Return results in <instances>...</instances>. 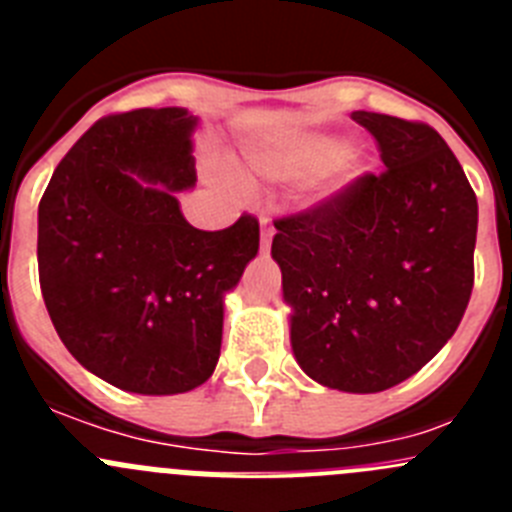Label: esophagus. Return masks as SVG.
Wrapping results in <instances>:
<instances>
[{
    "mask_svg": "<svg viewBox=\"0 0 512 512\" xmlns=\"http://www.w3.org/2000/svg\"><path fill=\"white\" fill-rule=\"evenodd\" d=\"M274 233H277V230H274V225H271L266 217H261V251H269Z\"/></svg>",
    "mask_w": 512,
    "mask_h": 512,
    "instance_id": "esophagus-1",
    "label": "esophagus"
}]
</instances>
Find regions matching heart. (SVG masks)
<instances>
[{"mask_svg":"<svg viewBox=\"0 0 512 512\" xmlns=\"http://www.w3.org/2000/svg\"><path fill=\"white\" fill-rule=\"evenodd\" d=\"M248 164L256 174L277 179V182L312 176L330 165L323 182L312 189L310 205H325L341 197L364 171V161L356 153H348V140L330 133L305 135L269 151H256L248 156Z\"/></svg>","mask_w":512,"mask_h":512,"instance_id":"obj_1","label":"heart"}]
</instances>
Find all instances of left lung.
I'll return each instance as SVG.
<instances>
[{"instance_id":"1","label":"left lung","mask_w":512,"mask_h":512,"mask_svg":"<svg viewBox=\"0 0 512 512\" xmlns=\"http://www.w3.org/2000/svg\"><path fill=\"white\" fill-rule=\"evenodd\" d=\"M351 117L377 138L387 169L277 220L271 259L302 372L372 395L420 372L459 328L474 284L477 197L433 128Z\"/></svg>"}]
</instances>
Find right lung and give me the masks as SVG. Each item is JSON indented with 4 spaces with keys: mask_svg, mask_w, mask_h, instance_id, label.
<instances>
[{
    "mask_svg": "<svg viewBox=\"0 0 512 512\" xmlns=\"http://www.w3.org/2000/svg\"><path fill=\"white\" fill-rule=\"evenodd\" d=\"M197 125L184 107L104 117L38 207L40 289L58 338L87 372L135 395H179L212 377L225 295L259 253L256 217L210 233L182 215Z\"/></svg>",
    "mask_w": 512,
    "mask_h": 512,
    "instance_id": "right-lung-1",
    "label": "right lung"
}]
</instances>
